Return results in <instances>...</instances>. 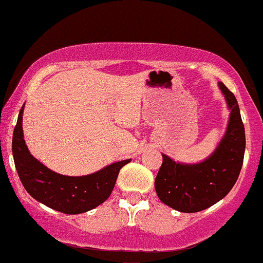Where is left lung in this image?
<instances>
[{
	"label": "left lung",
	"mask_w": 263,
	"mask_h": 263,
	"mask_svg": "<svg viewBox=\"0 0 263 263\" xmlns=\"http://www.w3.org/2000/svg\"><path fill=\"white\" fill-rule=\"evenodd\" d=\"M228 109L227 130L216 151L197 164H182L163 154L155 178V192L173 210L194 213L224 198L237 182L243 164L246 135L239 106L232 91L219 83Z\"/></svg>",
	"instance_id": "8db88e82"
}]
</instances>
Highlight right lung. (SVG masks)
<instances>
[{"mask_svg":"<svg viewBox=\"0 0 263 263\" xmlns=\"http://www.w3.org/2000/svg\"><path fill=\"white\" fill-rule=\"evenodd\" d=\"M25 106V104H24ZM12 137V154L22 185L32 198L52 210L79 214L98 207L111 194L119 171L130 159L112 163L99 172L83 177H69L52 172L33 158L25 144L22 112Z\"/></svg>","mask_w":263,"mask_h":263,"instance_id":"1","label":"right lung"}]
</instances>
